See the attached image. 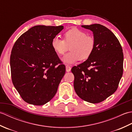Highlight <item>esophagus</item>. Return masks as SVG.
<instances>
[{"instance_id": "obj_1", "label": "esophagus", "mask_w": 132, "mask_h": 132, "mask_svg": "<svg viewBox=\"0 0 132 132\" xmlns=\"http://www.w3.org/2000/svg\"><path fill=\"white\" fill-rule=\"evenodd\" d=\"M66 70L67 72H69L71 71V67L69 65H66Z\"/></svg>"}]
</instances>
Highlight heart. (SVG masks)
<instances>
[{"instance_id":"1","label":"heart","mask_w":132,"mask_h":132,"mask_svg":"<svg viewBox=\"0 0 132 132\" xmlns=\"http://www.w3.org/2000/svg\"><path fill=\"white\" fill-rule=\"evenodd\" d=\"M63 40L54 37L52 39L51 46L53 50L58 55H62L70 47V52L66 54L62 61L66 63L72 64L79 60L88 59L93 53L96 41L92 36L87 35L83 30L73 28L63 34Z\"/></svg>"}]
</instances>
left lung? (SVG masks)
Wrapping results in <instances>:
<instances>
[{
  "label": "left lung",
  "instance_id": "8db88e82",
  "mask_svg": "<svg viewBox=\"0 0 132 132\" xmlns=\"http://www.w3.org/2000/svg\"><path fill=\"white\" fill-rule=\"evenodd\" d=\"M92 30L96 46L85 62L72 67L74 87L78 96L91 103H99L115 92L123 74L122 49L118 39L99 24L82 26Z\"/></svg>",
  "mask_w": 132,
  "mask_h": 132
}]
</instances>
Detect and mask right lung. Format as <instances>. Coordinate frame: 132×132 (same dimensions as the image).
Instances as JSON below:
<instances>
[{"label":"right lung","mask_w":132,"mask_h":132,"mask_svg":"<svg viewBox=\"0 0 132 132\" xmlns=\"http://www.w3.org/2000/svg\"><path fill=\"white\" fill-rule=\"evenodd\" d=\"M63 27L36 26L18 38L10 56L12 81L25 102L42 105L54 96L66 68L53 50Z\"/></svg>","instance_id":"right-lung-1"}]
</instances>
